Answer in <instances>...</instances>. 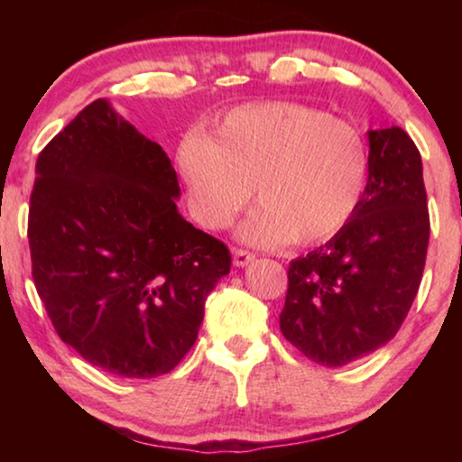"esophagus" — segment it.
<instances>
[{
	"label": "esophagus",
	"instance_id": "esophagus-1",
	"mask_svg": "<svg viewBox=\"0 0 462 462\" xmlns=\"http://www.w3.org/2000/svg\"><path fill=\"white\" fill-rule=\"evenodd\" d=\"M254 258L256 254L250 250H244V248L233 250V264H236V267H248L250 263H254Z\"/></svg>",
	"mask_w": 462,
	"mask_h": 462
}]
</instances>
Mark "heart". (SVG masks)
Wrapping results in <instances>:
<instances>
[{"instance_id": "obj_1", "label": "heart", "mask_w": 462, "mask_h": 462, "mask_svg": "<svg viewBox=\"0 0 462 462\" xmlns=\"http://www.w3.org/2000/svg\"><path fill=\"white\" fill-rule=\"evenodd\" d=\"M174 160L191 217L206 229H226L256 187L263 206L239 229L256 245L340 236L364 204L372 170L359 128L290 100L236 106L206 136H182Z\"/></svg>"}]
</instances>
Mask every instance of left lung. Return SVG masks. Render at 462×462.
<instances>
[{"instance_id":"8db88e82","label":"left lung","mask_w":462,"mask_h":462,"mask_svg":"<svg viewBox=\"0 0 462 462\" xmlns=\"http://www.w3.org/2000/svg\"><path fill=\"white\" fill-rule=\"evenodd\" d=\"M368 138L372 170L357 217L288 267L282 334L328 368L395 337L425 269L431 225L419 149L397 125L370 130Z\"/></svg>"}]
</instances>
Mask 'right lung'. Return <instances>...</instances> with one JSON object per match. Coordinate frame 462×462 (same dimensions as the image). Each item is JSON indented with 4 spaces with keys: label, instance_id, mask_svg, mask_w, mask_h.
<instances>
[{
    "label": "right lung",
    "instance_id": "obj_1",
    "mask_svg": "<svg viewBox=\"0 0 462 462\" xmlns=\"http://www.w3.org/2000/svg\"><path fill=\"white\" fill-rule=\"evenodd\" d=\"M35 174L31 275L56 334L116 376L168 374L231 252L176 210L166 151L98 98L42 149Z\"/></svg>",
    "mask_w": 462,
    "mask_h": 462
}]
</instances>
